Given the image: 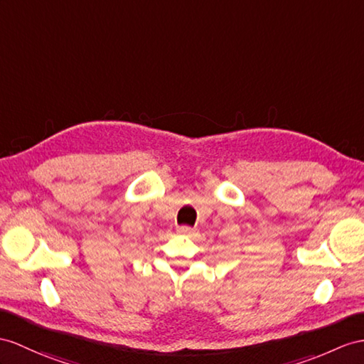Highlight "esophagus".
<instances>
[{
  "instance_id": "esophagus-1",
  "label": "esophagus",
  "mask_w": 364,
  "mask_h": 364,
  "mask_svg": "<svg viewBox=\"0 0 364 364\" xmlns=\"http://www.w3.org/2000/svg\"><path fill=\"white\" fill-rule=\"evenodd\" d=\"M177 232H179L181 235H187V236H191V235H194V232H196V230L191 228V227H188V225H182V227L177 228Z\"/></svg>"
}]
</instances>
